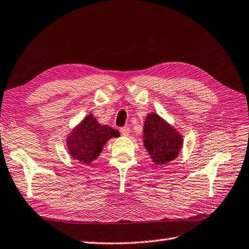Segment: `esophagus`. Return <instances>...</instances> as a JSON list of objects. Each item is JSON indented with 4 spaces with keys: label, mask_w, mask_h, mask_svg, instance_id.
Masks as SVG:
<instances>
[{
    "label": "esophagus",
    "mask_w": 249,
    "mask_h": 249,
    "mask_svg": "<svg viewBox=\"0 0 249 249\" xmlns=\"http://www.w3.org/2000/svg\"><path fill=\"white\" fill-rule=\"evenodd\" d=\"M119 131H120V133L124 136H128L130 134V128H129V126H123V128H120Z\"/></svg>",
    "instance_id": "1"
}]
</instances>
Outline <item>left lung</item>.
<instances>
[{
  "instance_id": "left-lung-1",
  "label": "left lung",
  "mask_w": 249,
  "mask_h": 249,
  "mask_svg": "<svg viewBox=\"0 0 249 249\" xmlns=\"http://www.w3.org/2000/svg\"><path fill=\"white\" fill-rule=\"evenodd\" d=\"M143 143L156 165H165L178 155L183 144L179 133L155 113L149 114L143 124Z\"/></svg>"
}]
</instances>
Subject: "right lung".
Here are the masks:
<instances>
[{"mask_svg":"<svg viewBox=\"0 0 249 249\" xmlns=\"http://www.w3.org/2000/svg\"><path fill=\"white\" fill-rule=\"evenodd\" d=\"M118 136V132L110 125H100L93 115H89L71 133L68 148L74 160L89 165L102 151L108 139Z\"/></svg>","mask_w":249,"mask_h":249,"instance_id":"add662e5","label":"right lung"}]
</instances>
